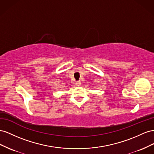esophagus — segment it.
<instances>
[{"label": "esophagus", "mask_w": 154, "mask_h": 154, "mask_svg": "<svg viewBox=\"0 0 154 154\" xmlns=\"http://www.w3.org/2000/svg\"><path fill=\"white\" fill-rule=\"evenodd\" d=\"M81 82L80 81H78L76 82V85L77 86H81Z\"/></svg>", "instance_id": "obj_1"}]
</instances>
